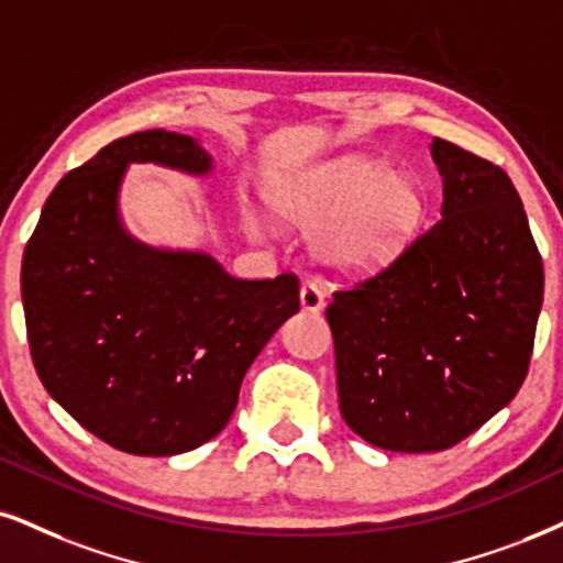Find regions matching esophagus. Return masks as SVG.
I'll return each mask as SVG.
<instances>
[{
  "label": "esophagus",
  "instance_id": "1",
  "mask_svg": "<svg viewBox=\"0 0 563 563\" xmlns=\"http://www.w3.org/2000/svg\"><path fill=\"white\" fill-rule=\"evenodd\" d=\"M300 302H302V310H308V313H321L325 305L323 289L313 282H305L300 289Z\"/></svg>",
  "mask_w": 563,
  "mask_h": 563
}]
</instances>
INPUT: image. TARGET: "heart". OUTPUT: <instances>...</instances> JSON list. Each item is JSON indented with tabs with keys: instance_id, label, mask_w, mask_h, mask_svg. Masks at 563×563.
Listing matches in <instances>:
<instances>
[{
	"instance_id": "b5f03b06",
	"label": "heart",
	"mask_w": 563,
	"mask_h": 563,
	"mask_svg": "<svg viewBox=\"0 0 563 563\" xmlns=\"http://www.w3.org/2000/svg\"><path fill=\"white\" fill-rule=\"evenodd\" d=\"M271 203L287 224L318 227V258L350 276L391 266L420 234L428 211L418 179L360 156L282 185Z\"/></svg>"
}]
</instances>
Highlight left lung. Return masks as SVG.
Here are the masks:
<instances>
[{
	"label": "left lung",
	"instance_id": "1",
	"mask_svg": "<svg viewBox=\"0 0 563 563\" xmlns=\"http://www.w3.org/2000/svg\"><path fill=\"white\" fill-rule=\"evenodd\" d=\"M441 219L325 308L342 418L386 451H443L509 405L530 367L543 258L501 166L433 137Z\"/></svg>",
	"mask_w": 563,
	"mask_h": 563
}]
</instances>
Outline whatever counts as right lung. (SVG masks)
<instances>
[{"mask_svg": "<svg viewBox=\"0 0 563 563\" xmlns=\"http://www.w3.org/2000/svg\"><path fill=\"white\" fill-rule=\"evenodd\" d=\"M130 162L211 169L192 137L166 130L103 145L46 198L20 292L52 399L109 446L172 456L227 426L247 367L300 310V279H234L211 255L130 238L117 213Z\"/></svg>", "mask_w": 563, "mask_h": 563, "instance_id": "1", "label": "right lung"}]
</instances>
